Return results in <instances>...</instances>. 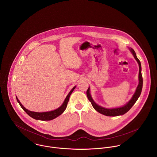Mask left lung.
I'll return each mask as SVG.
<instances>
[{
    "label": "left lung",
    "mask_w": 157,
    "mask_h": 157,
    "mask_svg": "<svg viewBox=\"0 0 157 157\" xmlns=\"http://www.w3.org/2000/svg\"><path fill=\"white\" fill-rule=\"evenodd\" d=\"M131 53L133 54L135 60H136V62L138 63L139 65V75H138V80H139V83L136 89L135 92L134 94L133 95L132 98L129 100V102H128L125 105H124L122 107H120V108H112V109H108V108H105L102 106H100L99 105H98L97 104H96L94 101L93 100L90 94V88H89L86 91V95L88 97V100H90L93 106V108L97 111V112L106 115V116H109V117H115V116H118V115H123L124 113H126L128 111H129L130 110V109L133 106V105L135 103V102L136 101V100H138V97H140L141 92V90L143 88V77H142V75H141V63L140 61L139 60V59L137 58L135 52L134 50L132 48H129Z\"/></svg>",
    "instance_id": "8db88e82"
}]
</instances>
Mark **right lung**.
<instances>
[{"instance_id": "right-lung-1", "label": "right lung", "mask_w": 157, "mask_h": 157, "mask_svg": "<svg viewBox=\"0 0 157 157\" xmlns=\"http://www.w3.org/2000/svg\"><path fill=\"white\" fill-rule=\"evenodd\" d=\"M75 87H76V86H75L72 90H71V91L67 94L65 100H64L63 104L59 108H57V109H55L54 111H49V112H37L30 111L28 110L27 109H26L23 106L17 97H16V99H17V102L19 103L20 106H21V108L31 117H32V118H33L36 120H43V121L51 120H53V119L56 118V117H57L58 116L61 115L63 112L65 111V110L66 109L67 106V103H68V101H69V97H70L71 94H72V92H73V90L75 88Z\"/></svg>"}]
</instances>
